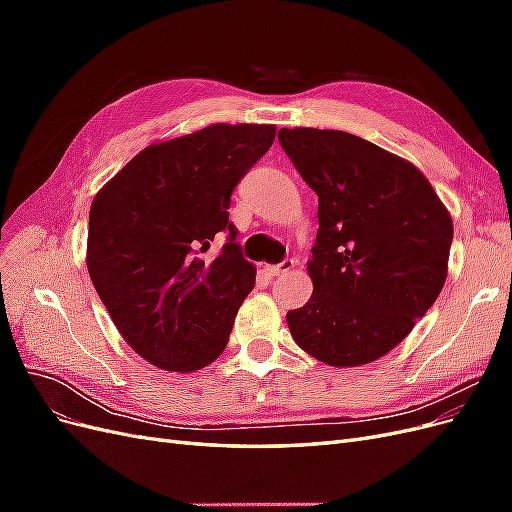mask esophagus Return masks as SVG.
<instances>
[{
    "label": "esophagus",
    "instance_id": "obj_1",
    "mask_svg": "<svg viewBox=\"0 0 512 512\" xmlns=\"http://www.w3.org/2000/svg\"><path fill=\"white\" fill-rule=\"evenodd\" d=\"M294 265H297V262H294L292 258H286V260H282V262H280V265H269L265 271L273 277V275H282V273L292 271V269H294Z\"/></svg>",
    "mask_w": 512,
    "mask_h": 512
}]
</instances>
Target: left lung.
I'll list each match as a JSON object with an SVG mask.
<instances>
[{
    "label": "left lung",
    "instance_id": "8db88e82",
    "mask_svg": "<svg viewBox=\"0 0 512 512\" xmlns=\"http://www.w3.org/2000/svg\"><path fill=\"white\" fill-rule=\"evenodd\" d=\"M280 145L318 194L309 301L286 314L301 350L333 367L391 352L438 299L451 213L408 160L342 130L282 128Z\"/></svg>",
    "mask_w": 512,
    "mask_h": 512
}]
</instances>
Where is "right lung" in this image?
<instances>
[{
	"instance_id": "1",
	"label": "right lung",
	"mask_w": 512,
	"mask_h": 512,
	"mask_svg": "<svg viewBox=\"0 0 512 512\" xmlns=\"http://www.w3.org/2000/svg\"><path fill=\"white\" fill-rule=\"evenodd\" d=\"M275 132L269 123H213L153 143L91 203L89 277L121 337L151 365L188 374L224 352L256 282L228 222L230 194ZM224 229L223 252L203 257Z\"/></svg>"
}]
</instances>
